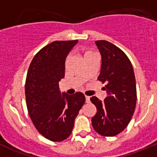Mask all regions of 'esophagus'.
I'll return each instance as SVG.
<instances>
[{"label":"esophagus","instance_id":"obj_1","mask_svg":"<svg viewBox=\"0 0 157 157\" xmlns=\"http://www.w3.org/2000/svg\"><path fill=\"white\" fill-rule=\"evenodd\" d=\"M86 103H90V97L86 96Z\"/></svg>","mask_w":157,"mask_h":157}]
</instances>
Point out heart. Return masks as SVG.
Returning <instances> with one entry per match:
<instances>
[{"instance_id":"heart-1","label":"heart","mask_w":157,"mask_h":157,"mask_svg":"<svg viewBox=\"0 0 157 157\" xmlns=\"http://www.w3.org/2000/svg\"><path fill=\"white\" fill-rule=\"evenodd\" d=\"M92 54H94V52H92V51H86V52H85V57H86V56H90V55H92Z\"/></svg>"}]
</instances>
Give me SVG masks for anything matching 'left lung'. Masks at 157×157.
<instances>
[{"label": "left lung", "instance_id": "obj_1", "mask_svg": "<svg viewBox=\"0 0 157 157\" xmlns=\"http://www.w3.org/2000/svg\"><path fill=\"white\" fill-rule=\"evenodd\" d=\"M95 43L101 55L98 79L106 82L107 97L104 101L97 97L90 98L97 108L92 125L101 135L113 137L127 127L134 114L137 102L135 76L130 59L120 48L105 40Z\"/></svg>", "mask_w": 157, "mask_h": 157}]
</instances>
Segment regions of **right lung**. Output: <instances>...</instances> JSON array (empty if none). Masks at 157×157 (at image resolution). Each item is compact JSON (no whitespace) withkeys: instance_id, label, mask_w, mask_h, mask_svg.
Masks as SVG:
<instances>
[{"instance_id":"obj_1","label":"right lung","mask_w":157,"mask_h":157,"mask_svg":"<svg viewBox=\"0 0 157 157\" xmlns=\"http://www.w3.org/2000/svg\"><path fill=\"white\" fill-rule=\"evenodd\" d=\"M78 40L56 41L36 54L27 71L25 95L29 116L38 132L52 141L71 135L75 120L86 101L82 93L61 94L65 59Z\"/></svg>"}]
</instances>
